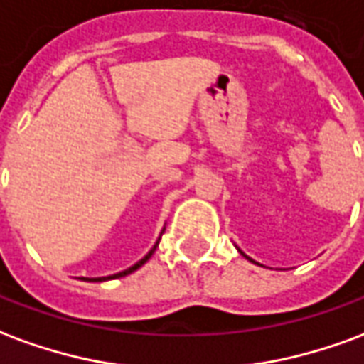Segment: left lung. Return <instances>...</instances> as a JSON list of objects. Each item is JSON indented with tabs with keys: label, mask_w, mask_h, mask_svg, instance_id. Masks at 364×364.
<instances>
[{
	"label": "left lung",
	"mask_w": 364,
	"mask_h": 364,
	"mask_svg": "<svg viewBox=\"0 0 364 364\" xmlns=\"http://www.w3.org/2000/svg\"><path fill=\"white\" fill-rule=\"evenodd\" d=\"M237 252L242 253V255H244V257H247V255H245V253H244V252H242V250H237ZM247 259H250V257H247ZM250 261H252V263H255V261H253V259H250ZM255 265H259V263H255Z\"/></svg>",
	"instance_id": "left-lung-1"
}]
</instances>
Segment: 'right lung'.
<instances>
[{
	"label": "right lung",
	"instance_id": "1",
	"mask_svg": "<svg viewBox=\"0 0 364 364\" xmlns=\"http://www.w3.org/2000/svg\"><path fill=\"white\" fill-rule=\"evenodd\" d=\"M164 230H166V228H164ZM159 240H161V236L158 237V242H156V244H154V247H151L150 252L146 253V255H144L142 259L138 261V263H134V265H132V267L124 269V271H120V273L109 274V277H95V279H90V277H82V281H87V282H103V281H111V279H120V277H127V274L134 273L136 269H140V267H142L144 263H146V261L150 259L151 255H154V252H156V247H158V244H159Z\"/></svg>",
	"mask_w": 364,
	"mask_h": 364
}]
</instances>
